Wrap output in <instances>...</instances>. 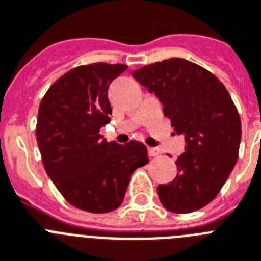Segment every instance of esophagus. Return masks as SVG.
I'll return each mask as SVG.
<instances>
[{"instance_id": "34e87169", "label": "esophagus", "mask_w": 261, "mask_h": 261, "mask_svg": "<svg viewBox=\"0 0 261 261\" xmlns=\"http://www.w3.org/2000/svg\"><path fill=\"white\" fill-rule=\"evenodd\" d=\"M147 153H149V157H157L160 155V149L159 147H149Z\"/></svg>"}]
</instances>
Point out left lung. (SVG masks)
<instances>
[{
  "label": "left lung",
  "mask_w": 261,
  "mask_h": 261,
  "mask_svg": "<svg viewBox=\"0 0 261 261\" xmlns=\"http://www.w3.org/2000/svg\"><path fill=\"white\" fill-rule=\"evenodd\" d=\"M131 74L163 102L173 134L186 138L177 176L157 187L160 200L177 214L202 208L218 195L239 159L241 120L230 94L213 73L182 58L150 63Z\"/></svg>",
  "instance_id": "8db88e82"
}]
</instances>
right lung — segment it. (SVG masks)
I'll return each instance as SVG.
<instances>
[{
  "label": "right lung",
  "instance_id": "obj_1",
  "mask_svg": "<svg viewBox=\"0 0 261 261\" xmlns=\"http://www.w3.org/2000/svg\"><path fill=\"white\" fill-rule=\"evenodd\" d=\"M127 65L74 67L43 96L36 139L48 177L71 206L101 214L122 204L131 173L149 163L146 146L119 145L100 134L112 114L108 87Z\"/></svg>",
  "mask_w": 261,
  "mask_h": 261
}]
</instances>
